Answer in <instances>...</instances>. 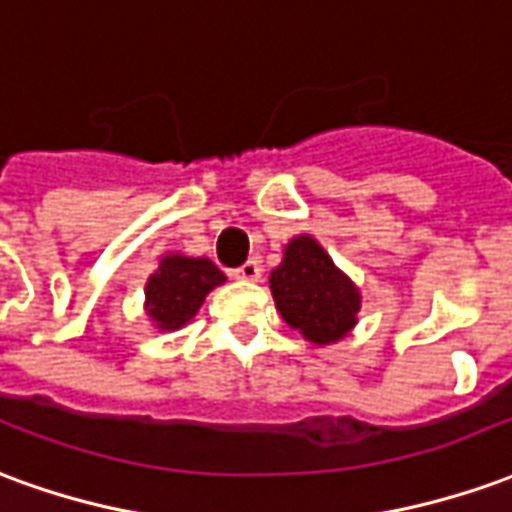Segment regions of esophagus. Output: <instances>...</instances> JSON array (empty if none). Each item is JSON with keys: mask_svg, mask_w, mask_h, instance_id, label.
<instances>
[{"mask_svg": "<svg viewBox=\"0 0 512 512\" xmlns=\"http://www.w3.org/2000/svg\"><path fill=\"white\" fill-rule=\"evenodd\" d=\"M235 277L244 279V282H257V279L263 277V268H260L257 260H246L244 266L235 268Z\"/></svg>", "mask_w": 512, "mask_h": 512, "instance_id": "1", "label": "esophagus"}]
</instances>
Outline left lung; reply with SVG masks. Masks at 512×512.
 <instances>
[{
    "label": "left lung",
    "mask_w": 512,
    "mask_h": 512,
    "mask_svg": "<svg viewBox=\"0 0 512 512\" xmlns=\"http://www.w3.org/2000/svg\"><path fill=\"white\" fill-rule=\"evenodd\" d=\"M268 288L282 321L307 343L323 348L354 332L362 293L310 233L293 235L285 244Z\"/></svg>",
    "instance_id": "obj_1"
}]
</instances>
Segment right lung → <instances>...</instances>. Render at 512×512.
Segmentation results:
<instances>
[{
  "label": "right lung",
  "mask_w": 512,
  "mask_h": 512,
  "mask_svg": "<svg viewBox=\"0 0 512 512\" xmlns=\"http://www.w3.org/2000/svg\"><path fill=\"white\" fill-rule=\"evenodd\" d=\"M224 282L227 277L208 257L183 252L161 255L156 271L145 282L147 321L158 332H178L200 312L205 296Z\"/></svg>",
  "instance_id": "right-lung-1"
}]
</instances>
